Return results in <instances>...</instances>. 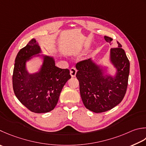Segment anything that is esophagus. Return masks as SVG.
Instances as JSON below:
<instances>
[{
  "instance_id": "esophagus-1",
  "label": "esophagus",
  "mask_w": 146,
  "mask_h": 146,
  "mask_svg": "<svg viewBox=\"0 0 146 146\" xmlns=\"http://www.w3.org/2000/svg\"><path fill=\"white\" fill-rule=\"evenodd\" d=\"M77 72V70L75 68H71L70 69V75L72 77H75L76 76V74Z\"/></svg>"
}]
</instances>
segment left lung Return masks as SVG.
<instances>
[{
  "instance_id": "8db88e82",
  "label": "left lung",
  "mask_w": 146,
  "mask_h": 146,
  "mask_svg": "<svg viewBox=\"0 0 146 146\" xmlns=\"http://www.w3.org/2000/svg\"><path fill=\"white\" fill-rule=\"evenodd\" d=\"M104 38L110 45L113 39ZM110 51L109 61L115 70L114 75L110 73L107 65L99 64L90 58L76 65L78 70L76 76L79 81L80 92L83 103L87 109L99 113L105 112L119 104L126 93L130 62L121 45Z\"/></svg>"
}]
</instances>
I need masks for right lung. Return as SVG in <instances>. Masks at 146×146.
<instances>
[{"instance_id":"right-lung-1","label":"right lung","mask_w":146,"mask_h":146,"mask_svg":"<svg viewBox=\"0 0 146 146\" xmlns=\"http://www.w3.org/2000/svg\"><path fill=\"white\" fill-rule=\"evenodd\" d=\"M42 50L36 38H32L17 54L13 70L14 94L26 108L36 113L54 110L61 90L71 78L70 70L56 66L53 56L41 54ZM35 58L42 63L35 73L28 72L27 62Z\"/></svg>"}]
</instances>
